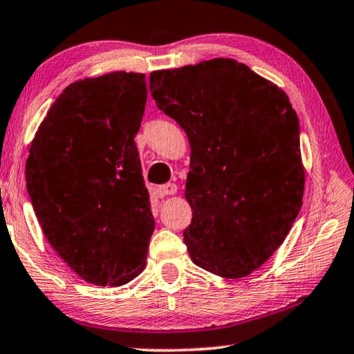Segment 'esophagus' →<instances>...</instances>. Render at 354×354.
Instances as JSON below:
<instances>
[{
  "instance_id": "esophagus-1",
  "label": "esophagus",
  "mask_w": 354,
  "mask_h": 354,
  "mask_svg": "<svg viewBox=\"0 0 354 354\" xmlns=\"http://www.w3.org/2000/svg\"><path fill=\"white\" fill-rule=\"evenodd\" d=\"M177 193V185L176 183H166V185H161L158 188V194L160 198H165V196H171V194H176Z\"/></svg>"
}]
</instances>
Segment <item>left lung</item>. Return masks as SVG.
Listing matches in <instances>:
<instances>
[{
    "mask_svg": "<svg viewBox=\"0 0 354 354\" xmlns=\"http://www.w3.org/2000/svg\"><path fill=\"white\" fill-rule=\"evenodd\" d=\"M151 96L192 147L183 231L192 261L225 279L259 269L301 210L299 120L281 88L231 58L153 71Z\"/></svg>",
    "mask_w": 354,
    "mask_h": 354,
    "instance_id": "obj_1",
    "label": "left lung"
}]
</instances>
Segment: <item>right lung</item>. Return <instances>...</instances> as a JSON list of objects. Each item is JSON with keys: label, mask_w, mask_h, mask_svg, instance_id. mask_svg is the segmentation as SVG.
<instances>
[{"label": "right lung", "mask_w": 354, "mask_h": 354, "mask_svg": "<svg viewBox=\"0 0 354 354\" xmlns=\"http://www.w3.org/2000/svg\"><path fill=\"white\" fill-rule=\"evenodd\" d=\"M145 102V74L77 80L48 109L26 160L48 243L97 286L124 285L145 268L155 220L134 142Z\"/></svg>", "instance_id": "1"}]
</instances>
